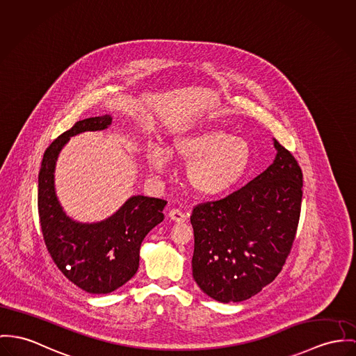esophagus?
Segmentation results:
<instances>
[{
    "mask_svg": "<svg viewBox=\"0 0 356 356\" xmlns=\"http://www.w3.org/2000/svg\"><path fill=\"white\" fill-rule=\"evenodd\" d=\"M169 217H170V219H173L175 222H186L188 219V214L179 210V209H172L169 211Z\"/></svg>",
    "mask_w": 356,
    "mask_h": 356,
    "instance_id": "34e87169",
    "label": "esophagus"
}]
</instances>
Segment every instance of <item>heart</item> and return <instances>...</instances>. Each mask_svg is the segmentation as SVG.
<instances>
[{
	"mask_svg": "<svg viewBox=\"0 0 356 356\" xmlns=\"http://www.w3.org/2000/svg\"><path fill=\"white\" fill-rule=\"evenodd\" d=\"M170 156L188 166V181L200 195L216 196L232 190L245 176L250 164V146L244 138L225 130L207 129L176 138ZM150 168L161 173L169 163L164 149L149 150Z\"/></svg>",
	"mask_w": 356,
	"mask_h": 356,
	"instance_id": "1",
	"label": "heart"
}]
</instances>
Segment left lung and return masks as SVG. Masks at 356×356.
<instances>
[{
  "label": "left lung",
  "mask_w": 356,
  "mask_h": 356,
  "mask_svg": "<svg viewBox=\"0 0 356 356\" xmlns=\"http://www.w3.org/2000/svg\"><path fill=\"white\" fill-rule=\"evenodd\" d=\"M276 157L263 173L223 199L193 207L192 275L216 301L253 297L282 271L301 216L302 170L275 140Z\"/></svg>",
  "instance_id": "8db88e82"
}]
</instances>
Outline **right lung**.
<instances>
[{"label":"right lung","mask_w":356,"mask_h":356,"mask_svg":"<svg viewBox=\"0 0 356 356\" xmlns=\"http://www.w3.org/2000/svg\"><path fill=\"white\" fill-rule=\"evenodd\" d=\"M110 115L79 120L46 149L39 170L38 213L43 240L53 261L72 283L90 294H107L129 282L139 267V248L145 236L164 219L166 200L130 197L111 218L77 223L66 217L54 191L58 153L69 138L83 131L104 130Z\"/></svg>","instance_id":"1"}]
</instances>
